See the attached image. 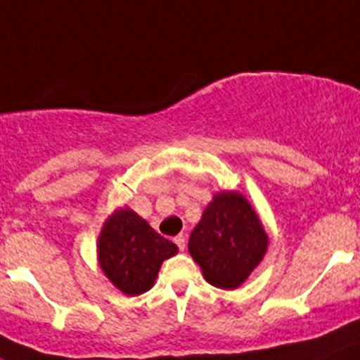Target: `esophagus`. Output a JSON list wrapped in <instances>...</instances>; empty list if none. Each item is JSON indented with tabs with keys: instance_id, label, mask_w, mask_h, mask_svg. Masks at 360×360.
<instances>
[{
	"instance_id": "34e87169",
	"label": "esophagus",
	"mask_w": 360,
	"mask_h": 360,
	"mask_svg": "<svg viewBox=\"0 0 360 360\" xmlns=\"http://www.w3.org/2000/svg\"><path fill=\"white\" fill-rule=\"evenodd\" d=\"M173 240H174V244L178 245V249H180V251H184V249H186V237H184V235H178V237H174Z\"/></svg>"
}]
</instances>
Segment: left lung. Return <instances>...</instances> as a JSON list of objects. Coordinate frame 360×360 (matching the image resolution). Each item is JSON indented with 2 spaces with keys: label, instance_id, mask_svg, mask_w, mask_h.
Listing matches in <instances>:
<instances>
[{
  "label": "left lung",
  "instance_id": "1",
  "mask_svg": "<svg viewBox=\"0 0 360 360\" xmlns=\"http://www.w3.org/2000/svg\"><path fill=\"white\" fill-rule=\"evenodd\" d=\"M266 244L249 201L238 193H219L191 233L189 252L210 285L231 290L258 266Z\"/></svg>",
  "mask_w": 360,
  "mask_h": 360
}]
</instances>
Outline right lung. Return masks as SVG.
<instances>
[{"instance_id": "right-lung-1", "label": "right lung", "mask_w": 360, "mask_h": 360, "mask_svg": "<svg viewBox=\"0 0 360 360\" xmlns=\"http://www.w3.org/2000/svg\"><path fill=\"white\" fill-rule=\"evenodd\" d=\"M178 248L129 208L115 212L98 237V263L125 295H141L155 283L164 259Z\"/></svg>"}]
</instances>
